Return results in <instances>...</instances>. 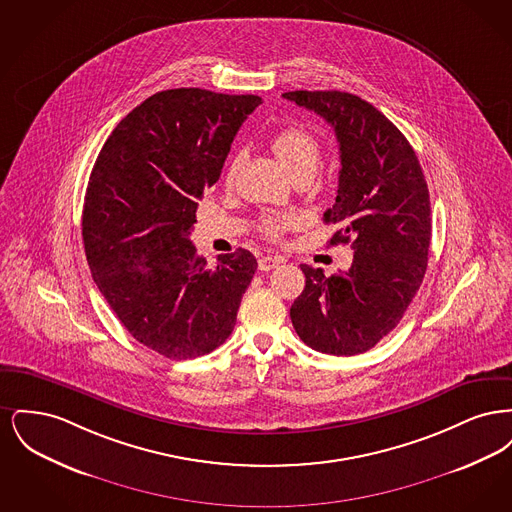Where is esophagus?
Listing matches in <instances>:
<instances>
[{
	"label": "esophagus",
	"mask_w": 512,
	"mask_h": 512,
	"mask_svg": "<svg viewBox=\"0 0 512 512\" xmlns=\"http://www.w3.org/2000/svg\"><path fill=\"white\" fill-rule=\"evenodd\" d=\"M282 263V259L280 257H270V255H265V257H261L259 259V270H272V268L278 267Z\"/></svg>",
	"instance_id": "1"
}]
</instances>
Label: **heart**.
<instances>
[{"mask_svg": "<svg viewBox=\"0 0 512 512\" xmlns=\"http://www.w3.org/2000/svg\"><path fill=\"white\" fill-rule=\"evenodd\" d=\"M270 149L276 155V159L282 163V167L290 172L292 178H299V176L313 178L322 159V147L317 136L309 128L299 124L284 126L278 132H274L270 136ZM238 167H240V157H232L226 169L228 180L234 178ZM292 224L293 217L265 215L261 220V230L270 238H278V234Z\"/></svg>", "mask_w": 512, "mask_h": 512, "instance_id": "1", "label": "heart"}]
</instances>
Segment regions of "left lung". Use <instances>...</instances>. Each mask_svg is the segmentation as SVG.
I'll return each mask as SVG.
<instances>
[{"label": "left lung", "instance_id": "left-lung-1", "mask_svg": "<svg viewBox=\"0 0 512 512\" xmlns=\"http://www.w3.org/2000/svg\"><path fill=\"white\" fill-rule=\"evenodd\" d=\"M328 122L340 142V184L324 220L330 245L353 247V265L324 276L303 265L305 290L290 309L297 336L328 355H359L399 324L428 267L430 194L418 157L374 105L347 92L282 94Z\"/></svg>", "mask_w": 512, "mask_h": 512}]
</instances>
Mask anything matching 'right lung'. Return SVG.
<instances>
[{
    "instance_id": "right-lung-1",
    "label": "right lung",
    "mask_w": 512,
    "mask_h": 512,
    "mask_svg": "<svg viewBox=\"0 0 512 512\" xmlns=\"http://www.w3.org/2000/svg\"><path fill=\"white\" fill-rule=\"evenodd\" d=\"M259 103L201 88L157 92L117 124L90 174L82 236L94 282L124 328L167 359L222 345L257 270L242 247L209 267L190 230Z\"/></svg>"
}]
</instances>
